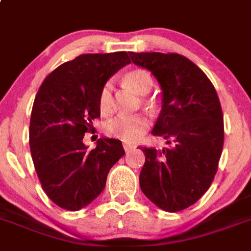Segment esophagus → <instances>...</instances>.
<instances>
[{"label": "esophagus", "mask_w": 251, "mask_h": 251, "mask_svg": "<svg viewBox=\"0 0 251 251\" xmlns=\"http://www.w3.org/2000/svg\"><path fill=\"white\" fill-rule=\"evenodd\" d=\"M124 149H125V151H128V150L134 149L135 145H132V144H128V143H124Z\"/></svg>", "instance_id": "34e87169"}]
</instances>
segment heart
<instances>
[{
	"label": "heart",
	"mask_w": 251,
	"mask_h": 251,
	"mask_svg": "<svg viewBox=\"0 0 251 251\" xmlns=\"http://www.w3.org/2000/svg\"><path fill=\"white\" fill-rule=\"evenodd\" d=\"M124 82L139 95H147L152 87L151 75L144 69H134L131 72H127L124 77ZM112 82L108 80L100 91L99 107L102 112L107 113L112 110ZM148 127H149V119L143 113L117 115L104 123L103 131L111 138L132 143L138 140L141 135L147 131Z\"/></svg>",
	"instance_id": "obj_1"
}]
</instances>
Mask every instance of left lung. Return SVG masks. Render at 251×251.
Listing matches in <instances>:
<instances>
[{
    "instance_id": "left-lung-1",
    "label": "left lung",
    "mask_w": 251,
    "mask_h": 251,
    "mask_svg": "<svg viewBox=\"0 0 251 251\" xmlns=\"http://www.w3.org/2000/svg\"><path fill=\"white\" fill-rule=\"evenodd\" d=\"M162 88V111L151 134L169 148H143L140 188L154 204L177 212L210 188L224 147V116L216 89L193 62L176 53H132Z\"/></svg>"
}]
</instances>
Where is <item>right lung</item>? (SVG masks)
<instances>
[{"label":"right lung","mask_w":251,"mask_h":251,"mask_svg":"<svg viewBox=\"0 0 251 251\" xmlns=\"http://www.w3.org/2000/svg\"><path fill=\"white\" fill-rule=\"evenodd\" d=\"M128 63L126 51L83 54L51 72L35 97L32 162L48 197L64 210L78 211L99 197L110 169L125 154L116 139L101 138L87 150L83 138L101 115L102 86Z\"/></svg>","instance_id":"obj_1"}]
</instances>
